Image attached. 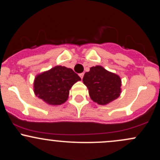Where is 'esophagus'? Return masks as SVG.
<instances>
[{"mask_svg":"<svg viewBox=\"0 0 160 160\" xmlns=\"http://www.w3.org/2000/svg\"><path fill=\"white\" fill-rule=\"evenodd\" d=\"M79 76H80V78L83 79V76H84V73H80V74H79Z\"/></svg>","mask_w":160,"mask_h":160,"instance_id":"1","label":"esophagus"}]
</instances>
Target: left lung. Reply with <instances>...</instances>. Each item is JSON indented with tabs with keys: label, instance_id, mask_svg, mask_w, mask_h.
Returning a JSON list of instances; mask_svg holds the SVG:
<instances>
[{
	"label": "left lung",
	"instance_id": "1",
	"mask_svg": "<svg viewBox=\"0 0 160 160\" xmlns=\"http://www.w3.org/2000/svg\"><path fill=\"white\" fill-rule=\"evenodd\" d=\"M83 82L91 100L100 105H107L120 96L122 81L120 76L102 66L90 67V71L85 73Z\"/></svg>",
	"mask_w": 160,
	"mask_h": 160
}]
</instances>
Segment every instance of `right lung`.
<instances>
[{
    "label": "right lung",
    "mask_w": 160,
    "mask_h": 160,
    "mask_svg": "<svg viewBox=\"0 0 160 160\" xmlns=\"http://www.w3.org/2000/svg\"><path fill=\"white\" fill-rule=\"evenodd\" d=\"M80 80V77L72 69L56 66L36 76L33 92L48 105H61L68 99L72 86Z\"/></svg>",
    "instance_id": "add662e5"
}]
</instances>
